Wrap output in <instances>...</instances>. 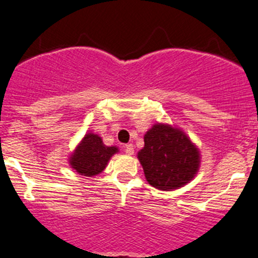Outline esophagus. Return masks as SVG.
Here are the masks:
<instances>
[{
    "instance_id": "esophagus-1",
    "label": "esophagus",
    "mask_w": 258,
    "mask_h": 258,
    "mask_svg": "<svg viewBox=\"0 0 258 258\" xmlns=\"http://www.w3.org/2000/svg\"><path fill=\"white\" fill-rule=\"evenodd\" d=\"M124 151H125L126 155H133L134 153V146L132 144H128L124 146Z\"/></svg>"
}]
</instances>
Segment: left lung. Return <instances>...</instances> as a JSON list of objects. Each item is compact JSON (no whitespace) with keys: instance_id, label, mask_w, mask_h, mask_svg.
<instances>
[{"instance_id":"left-lung-1","label":"left lung","mask_w":258,"mask_h":258,"mask_svg":"<svg viewBox=\"0 0 258 258\" xmlns=\"http://www.w3.org/2000/svg\"><path fill=\"white\" fill-rule=\"evenodd\" d=\"M138 153L146 180L160 190H172L189 183L199 169L200 156L186 135L166 124H156L144 138Z\"/></svg>"}]
</instances>
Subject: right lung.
<instances>
[{"label": "right lung", "mask_w": 258, "mask_h": 258, "mask_svg": "<svg viewBox=\"0 0 258 258\" xmlns=\"http://www.w3.org/2000/svg\"><path fill=\"white\" fill-rule=\"evenodd\" d=\"M118 151L117 147L106 146L102 139L95 134H86L71 157V166L85 176L100 174L107 162Z\"/></svg>", "instance_id": "1"}]
</instances>
